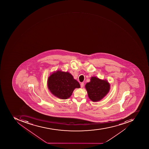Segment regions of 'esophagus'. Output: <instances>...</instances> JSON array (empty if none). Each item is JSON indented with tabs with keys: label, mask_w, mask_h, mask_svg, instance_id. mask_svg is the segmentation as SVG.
Masks as SVG:
<instances>
[{
	"label": "esophagus",
	"mask_w": 149,
	"mask_h": 149,
	"mask_svg": "<svg viewBox=\"0 0 149 149\" xmlns=\"http://www.w3.org/2000/svg\"><path fill=\"white\" fill-rule=\"evenodd\" d=\"M81 87V88H83L84 86V82H81V84H80Z\"/></svg>",
	"instance_id": "1"
}]
</instances>
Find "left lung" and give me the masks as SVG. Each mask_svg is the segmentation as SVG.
I'll list each match as a JSON object with an SVG mask.
<instances>
[{
	"instance_id": "obj_1",
	"label": "left lung",
	"mask_w": 149,
	"mask_h": 149,
	"mask_svg": "<svg viewBox=\"0 0 149 149\" xmlns=\"http://www.w3.org/2000/svg\"><path fill=\"white\" fill-rule=\"evenodd\" d=\"M89 98L92 101H99L109 91L110 85L106 80H101L96 77L91 78V81L85 85Z\"/></svg>"
}]
</instances>
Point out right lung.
Instances as JSON below:
<instances>
[{
    "label": "right lung",
    "mask_w": 149,
    "mask_h": 149,
    "mask_svg": "<svg viewBox=\"0 0 149 149\" xmlns=\"http://www.w3.org/2000/svg\"><path fill=\"white\" fill-rule=\"evenodd\" d=\"M48 87L52 94L58 98L66 99L71 97L76 88H80L79 82L68 72L58 71L49 77Z\"/></svg>",
    "instance_id": "add662e5"
}]
</instances>
